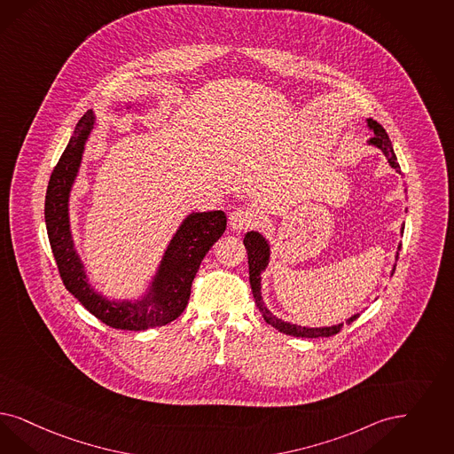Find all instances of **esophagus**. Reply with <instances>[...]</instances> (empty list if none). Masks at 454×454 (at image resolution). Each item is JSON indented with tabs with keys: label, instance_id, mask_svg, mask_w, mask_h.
<instances>
[{
	"label": "esophagus",
	"instance_id": "esophagus-1",
	"mask_svg": "<svg viewBox=\"0 0 454 454\" xmlns=\"http://www.w3.org/2000/svg\"><path fill=\"white\" fill-rule=\"evenodd\" d=\"M258 219H260V216L253 207H238L231 213L230 223H231L233 230L241 231V230H248V228L256 226Z\"/></svg>",
	"mask_w": 454,
	"mask_h": 454
}]
</instances>
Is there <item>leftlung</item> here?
Wrapping results in <instances>:
<instances>
[{"instance_id":"obj_1","label":"left lung","mask_w":454,"mask_h":454,"mask_svg":"<svg viewBox=\"0 0 454 454\" xmlns=\"http://www.w3.org/2000/svg\"><path fill=\"white\" fill-rule=\"evenodd\" d=\"M369 127L374 130L375 137L371 139V144L377 145L384 156L387 157L389 164L395 171L401 174V168H399V162H397V157L394 154V149H392L391 141H389V136L387 132L384 130V127L375 122L372 119L367 121ZM404 230V228H403ZM245 243V248L248 253V266H250V285L251 292H253V297H254V303L258 307L260 313L263 315L266 322L273 327V329L280 330L286 335H294V337H303V339H315V337H332L335 333H339L342 329V324L340 325H335V327H322V329H307V327H300V325H294V324H288V322H283L280 318L273 317L270 310L266 309L265 303H263V298H262V271L265 270L268 265V258H270V247L266 243L265 238L256 233V231H250L245 236L243 239ZM401 250V247H399ZM395 270V268H394ZM359 315H354L347 320V324H352Z\"/></svg>"}]
</instances>
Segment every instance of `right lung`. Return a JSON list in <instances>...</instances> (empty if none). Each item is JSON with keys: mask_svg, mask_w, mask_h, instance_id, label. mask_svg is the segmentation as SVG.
I'll use <instances>...</instances> for the list:
<instances>
[{"mask_svg": "<svg viewBox=\"0 0 454 454\" xmlns=\"http://www.w3.org/2000/svg\"><path fill=\"white\" fill-rule=\"evenodd\" d=\"M92 110L85 112L50 176L45 198V223L48 239L65 288L80 303L112 329L147 330L162 327L184 312L191 295V285L206 253L226 230L223 211L192 213L166 250L151 294L141 301H110L98 295L87 282L83 265L74 248L68 196L79 172L83 145L94 129Z\"/></svg>", "mask_w": 454, "mask_h": 454, "instance_id": "right-lung-1", "label": "right lung"}]
</instances>
